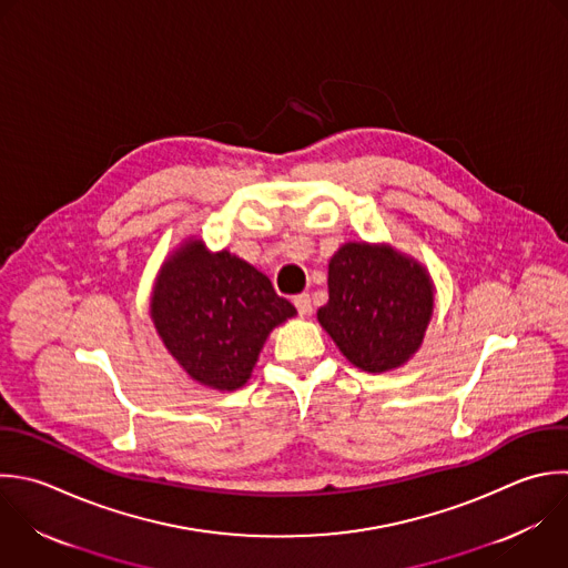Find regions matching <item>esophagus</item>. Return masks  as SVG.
<instances>
[{"label":"esophagus","mask_w":568,"mask_h":568,"mask_svg":"<svg viewBox=\"0 0 568 568\" xmlns=\"http://www.w3.org/2000/svg\"><path fill=\"white\" fill-rule=\"evenodd\" d=\"M293 304H295V308L300 311V315H302V317L311 315V311H313V304H311V295H308V293H300V295H295V297H293Z\"/></svg>","instance_id":"1"}]
</instances>
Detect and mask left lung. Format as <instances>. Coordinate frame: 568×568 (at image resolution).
<instances>
[{
	"mask_svg": "<svg viewBox=\"0 0 568 568\" xmlns=\"http://www.w3.org/2000/svg\"><path fill=\"white\" fill-rule=\"evenodd\" d=\"M435 313L428 268L390 244L346 242L328 262V304L320 326L366 373L404 366L424 344Z\"/></svg>",
	"mask_w": 568,
	"mask_h": 568,
	"instance_id": "1",
	"label": "left lung"
}]
</instances>
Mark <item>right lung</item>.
<instances>
[{
  "instance_id": "1",
  "label": "right lung",
  "mask_w": 568,
  "mask_h": 568,
  "mask_svg": "<svg viewBox=\"0 0 568 568\" xmlns=\"http://www.w3.org/2000/svg\"><path fill=\"white\" fill-rule=\"evenodd\" d=\"M149 315L193 382L237 390L251 379L271 331L297 311L253 264L226 248L213 253L191 235L162 262Z\"/></svg>"
}]
</instances>
